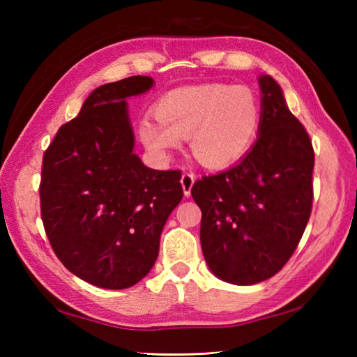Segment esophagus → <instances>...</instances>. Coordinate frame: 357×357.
Returning <instances> with one entry per match:
<instances>
[{
  "label": "esophagus",
  "mask_w": 357,
  "mask_h": 357,
  "mask_svg": "<svg viewBox=\"0 0 357 357\" xmlns=\"http://www.w3.org/2000/svg\"><path fill=\"white\" fill-rule=\"evenodd\" d=\"M193 183H195V176H193L192 173H184L183 176H181V184H183V189H184V195L189 197L190 195V190L193 187Z\"/></svg>",
  "instance_id": "34e87169"
}]
</instances>
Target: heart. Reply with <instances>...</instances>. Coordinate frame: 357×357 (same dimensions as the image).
Masks as SVG:
<instances>
[{"instance_id":"b5f03b06","label":"heart","mask_w":357,"mask_h":357,"mask_svg":"<svg viewBox=\"0 0 357 357\" xmlns=\"http://www.w3.org/2000/svg\"><path fill=\"white\" fill-rule=\"evenodd\" d=\"M261 102L249 86L211 83L165 94L157 116L144 118L140 135L157 154L179 148L190 138V151L206 168H227L249 153L261 126Z\"/></svg>"}]
</instances>
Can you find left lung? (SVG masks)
<instances>
[{"mask_svg":"<svg viewBox=\"0 0 357 357\" xmlns=\"http://www.w3.org/2000/svg\"><path fill=\"white\" fill-rule=\"evenodd\" d=\"M261 126L238 165L197 181L200 241L209 269L234 285L275 275L298 247L309 222L315 165L312 140L288 110L273 77H259Z\"/></svg>","mask_w":357,"mask_h":357,"instance_id":"left-lung-1","label":"left lung"}]
</instances>
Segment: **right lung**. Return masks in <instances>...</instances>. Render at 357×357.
<instances>
[{
    "label": "right lung",
    "mask_w": 357,
    "mask_h": 357,
    "mask_svg": "<svg viewBox=\"0 0 357 357\" xmlns=\"http://www.w3.org/2000/svg\"><path fill=\"white\" fill-rule=\"evenodd\" d=\"M153 83L134 75L96 88L42 160L40 215L52 249L72 274L100 288H129L149 273L183 200L179 170H153L132 153L126 99Z\"/></svg>",
    "instance_id": "right-lung-1"
}]
</instances>
